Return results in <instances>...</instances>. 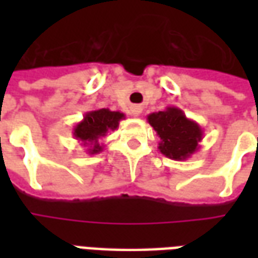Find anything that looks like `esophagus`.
I'll list each match as a JSON object with an SVG mask.
<instances>
[{
    "label": "esophagus",
    "mask_w": 258,
    "mask_h": 258,
    "mask_svg": "<svg viewBox=\"0 0 258 258\" xmlns=\"http://www.w3.org/2000/svg\"><path fill=\"white\" fill-rule=\"evenodd\" d=\"M133 116H134V117H138V116H140L141 113H142V109H141L140 106H134L133 107Z\"/></svg>",
    "instance_id": "1"
}]
</instances>
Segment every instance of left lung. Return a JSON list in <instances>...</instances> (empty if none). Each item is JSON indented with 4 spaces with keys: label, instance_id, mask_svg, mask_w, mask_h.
Here are the masks:
<instances>
[{
    "label": "left lung",
    "instance_id": "left-lung-1",
    "mask_svg": "<svg viewBox=\"0 0 258 258\" xmlns=\"http://www.w3.org/2000/svg\"><path fill=\"white\" fill-rule=\"evenodd\" d=\"M146 118L160 138L159 151L166 157L181 162L199 151L203 130L186 117L179 107L167 106L162 112L151 113Z\"/></svg>",
    "mask_w": 258,
    "mask_h": 258
}]
</instances>
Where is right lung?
<instances>
[{
	"label": "right lung",
	"mask_w": 258,
	"mask_h": 258,
	"mask_svg": "<svg viewBox=\"0 0 258 258\" xmlns=\"http://www.w3.org/2000/svg\"><path fill=\"white\" fill-rule=\"evenodd\" d=\"M125 118L124 113L112 112L110 109H96L84 114V118L74 125L73 137L87 148L88 155H96L103 151V144L99 141L106 137L109 131H114L118 123Z\"/></svg>",
	"instance_id": "obj_1"
}]
</instances>
